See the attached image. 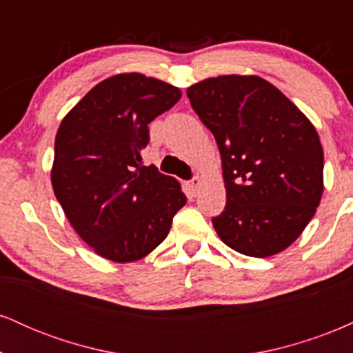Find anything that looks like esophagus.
I'll use <instances>...</instances> for the list:
<instances>
[{"mask_svg": "<svg viewBox=\"0 0 353 353\" xmlns=\"http://www.w3.org/2000/svg\"><path fill=\"white\" fill-rule=\"evenodd\" d=\"M201 184H202V181L199 179V177H194V179L189 182V184H188V188H189L190 194H192V196H196V194H197V190L201 189Z\"/></svg>", "mask_w": 353, "mask_h": 353, "instance_id": "obj_1", "label": "esophagus"}]
</instances>
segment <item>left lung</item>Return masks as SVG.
Masks as SVG:
<instances>
[{"mask_svg": "<svg viewBox=\"0 0 353 353\" xmlns=\"http://www.w3.org/2000/svg\"><path fill=\"white\" fill-rule=\"evenodd\" d=\"M216 137L228 202L212 219L225 245L249 257L285 250L323 192V151L309 117L269 81L228 74L188 88Z\"/></svg>", "mask_w": 353, "mask_h": 353, "instance_id": "left-lung-1", "label": "left lung"}]
</instances>
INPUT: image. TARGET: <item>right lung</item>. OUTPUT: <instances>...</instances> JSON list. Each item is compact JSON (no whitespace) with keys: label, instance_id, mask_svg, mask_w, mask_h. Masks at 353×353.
<instances>
[{"label":"right lung","instance_id":"right-lung-1","mask_svg":"<svg viewBox=\"0 0 353 353\" xmlns=\"http://www.w3.org/2000/svg\"><path fill=\"white\" fill-rule=\"evenodd\" d=\"M179 99V88L123 72L96 84L61 121L52 190L72 229L108 261L151 254L188 201L179 182L141 157L148 124Z\"/></svg>","mask_w":353,"mask_h":353}]
</instances>
